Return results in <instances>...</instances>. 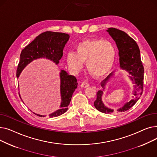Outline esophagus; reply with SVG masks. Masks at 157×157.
I'll list each match as a JSON object with an SVG mask.
<instances>
[{
    "mask_svg": "<svg viewBox=\"0 0 157 157\" xmlns=\"http://www.w3.org/2000/svg\"><path fill=\"white\" fill-rule=\"evenodd\" d=\"M89 86H90V85H89V83L88 82V81H85L83 82H82L81 85H80V86L81 88H88Z\"/></svg>",
    "mask_w": 157,
    "mask_h": 157,
    "instance_id": "esophagus-1",
    "label": "esophagus"
}]
</instances>
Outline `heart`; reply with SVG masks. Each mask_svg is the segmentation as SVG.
<instances>
[{"instance_id":"heart-1","label":"heart","mask_w":157,"mask_h":157,"mask_svg":"<svg viewBox=\"0 0 157 157\" xmlns=\"http://www.w3.org/2000/svg\"><path fill=\"white\" fill-rule=\"evenodd\" d=\"M116 58V49L109 41L101 39H86L78 43L76 54L70 52L66 56L67 65L74 72L81 71L86 62L87 71L95 77L108 73Z\"/></svg>"}]
</instances>
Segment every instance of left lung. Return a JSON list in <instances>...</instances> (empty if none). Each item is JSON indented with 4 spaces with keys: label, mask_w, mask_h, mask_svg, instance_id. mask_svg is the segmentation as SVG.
Returning <instances> with one entry per match:
<instances>
[{
    "label": "left lung",
    "mask_w": 157,
    "mask_h": 157,
    "mask_svg": "<svg viewBox=\"0 0 157 157\" xmlns=\"http://www.w3.org/2000/svg\"><path fill=\"white\" fill-rule=\"evenodd\" d=\"M106 31L114 40L118 49L120 68L129 74L128 79L133 85L134 90L131 100L117 109H112L105 105L102 97L106 86L115 78L112 72L101 83L102 90L98 91L94 102L95 108L105 114L121 113L130 109L141 97L143 90L144 67L141 59L140 50L136 41L125 32L115 28H108Z\"/></svg>",
    "instance_id": "obj_1"
}]
</instances>
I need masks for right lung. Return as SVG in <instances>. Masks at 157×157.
Segmentation results:
<instances>
[{"label": "right lung", "mask_w": 157, "mask_h": 157, "mask_svg": "<svg viewBox=\"0 0 157 157\" xmlns=\"http://www.w3.org/2000/svg\"><path fill=\"white\" fill-rule=\"evenodd\" d=\"M69 37L67 34L54 32H45L37 36L21 52L20 60L16 71L17 78L20 77L23 70L35 60L46 59L52 61L56 65L59 64L63 56V48ZM60 80L61 103L59 109L48 115L49 118L59 117L67 111L72 94L78 85L76 78L69 75L65 70H60ZM19 95L23 101L20 94ZM34 113L40 117H46V115Z\"/></svg>", "instance_id": "1"}]
</instances>
